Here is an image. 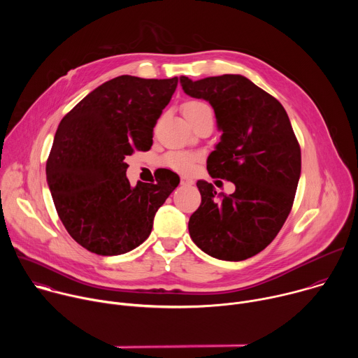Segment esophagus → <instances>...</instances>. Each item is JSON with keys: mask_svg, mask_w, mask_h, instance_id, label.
Masks as SVG:
<instances>
[{"mask_svg": "<svg viewBox=\"0 0 358 358\" xmlns=\"http://www.w3.org/2000/svg\"><path fill=\"white\" fill-rule=\"evenodd\" d=\"M181 184H182V185H192V184H194V181H192L189 177L182 176V177H181Z\"/></svg>", "mask_w": 358, "mask_h": 358, "instance_id": "esophagus-1", "label": "esophagus"}]
</instances>
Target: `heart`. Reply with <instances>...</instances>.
<instances>
[{
	"instance_id": "obj_1",
	"label": "heart",
	"mask_w": 358,
	"mask_h": 358,
	"mask_svg": "<svg viewBox=\"0 0 358 358\" xmlns=\"http://www.w3.org/2000/svg\"><path fill=\"white\" fill-rule=\"evenodd\" d=\"M206 112H211L210 106L203 103V101H198V100H191L187 101V103L182 105V113L185 116V119L188 122L194 120L195 117H198L199 115L206 113ZM196 157L191 152L187 151H170L169 155L163 159V164L180 171V173H187L194 167Z\"/></svg>"
}]
</instances>
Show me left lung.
Wrapping results in <instances>:
<instances>
[{
  "label": "left lung",
  "instance_id": "1",
  "mask_svg": "<svg viewBox=\"0 0 358 358\" xmlns=\"http://www.w3.org/2000/svg\"><path fill=\"white\" fill-rule=\"evenodd\" d=\"M180 82L187 94L210 101L222 130L207 162L210 176L235 184L232 194L217 195L213 184L196 182L201 206L189 217V236L217 259H248L275 239L292 210L299 141L280 101L245 76Z\"/></svg>",
  "mask_w": 358,
  "mask_h": 358
}]
</instances>
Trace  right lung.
<instances>
[{
	"mask_svg": "<svg viewBox=\"0 0 358 358\" xmlns=\"http://www.w3.org/2000/svg\"><path fill=\"white\" fill-rule=\"evenodd\" d=\"M178 78L122 75L83 97L61 120L46 162V181L69 235L101 257L126 253L150 235L152 220L180 177L162 169L131 187L124 159L150 150Z\"/></svg>",
	"mask_w": 358,
	"mask_h": 358,
	"instance_id": "right-lung-1",
	"label": "right lung"
}]
</instances>
